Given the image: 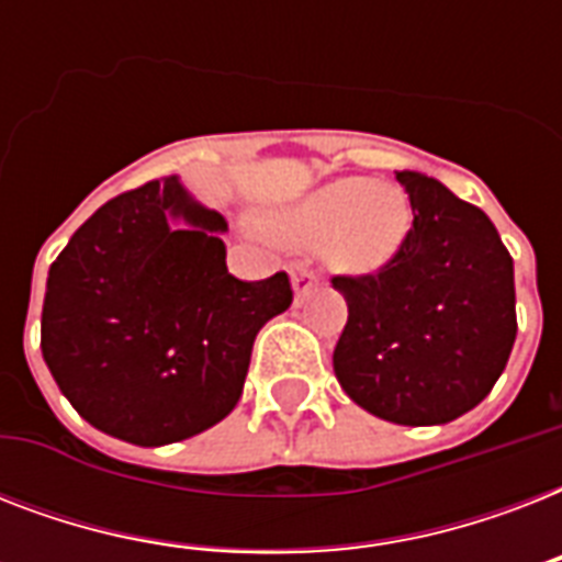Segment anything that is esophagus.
Listing matches in <instances>:
<instances>
[{
    "instance_id": "1",
    "label": "esophagus",
    "mask_w": 562,
    "mask_h": 562,
    "mask_svg": "<svg viewBox=\"0 0 562 562\" xmlns=\"http://www.w3.org/2000/svg\"><path fill=\"white\" fill-rule=\"evenodd\" d=\"M291 285H294V300L303 303V300L317 289L315 271H312L306 262H294L291 265Z\"/></svg>"
}]
</instances>
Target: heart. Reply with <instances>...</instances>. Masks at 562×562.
Listing matches in <instances>:
<instances>
[{"label": "heart", "instance_id": "1", "mask_svg": "<svg viewBox=\"0 0 562 562\" xmlns=\"http://www.w3.org/2000/svg\"><path fill=\"white\" fill-rule=\"evenodd\" d=\"M271 229L291 245H324L344 271L368 273L391 262L411 229V203L384 180L341 178L271 215Z\"/></svg>", "mask_w": 562, "mask_h": 562}]
</instances>
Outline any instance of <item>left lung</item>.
<instances>
[{
	"instance_id": "8db88e82",
	"label": "left lung",
	"mask_w": 562,
	"mask_h": 562,
	"mask_svg": "<svg viewBox=\"0 0 562 562\" xmlns=\"http://www.w3.org/2000/svg\"><path fill=\"white\" fill-rule=\"evenodd\" d=\"M396 180L414 221L391 262L333 277L350 308L333 364L375 417L440 426L475 408L510 359L514 259L479 206L419 171Z\"/></svg>"
}]
</instances>
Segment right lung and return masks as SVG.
Returning a JSON list of instances; mask_svg holds the SVG:
<instances>
[{
	"label": "right lung",
	"instance_id": "right-lung-1",
	"mask_svg": "<svg viewBox=\"0 0 562 562\" xmlns=\"http://www.w3.org/2000/svg\"><path fill=\"white\" fill-rule=\"evenodd\" d=\"M224 229L178 178L148 180L92 212L52 262L40 347L90 426L162 446L236 408L256 333L294 291L285 271L236 280Z\"/></svg>",
	"mask_w": 562,
	"mask_h": 562
}]
</instances>
